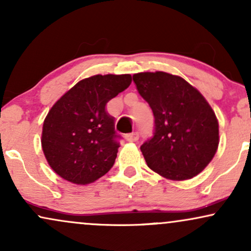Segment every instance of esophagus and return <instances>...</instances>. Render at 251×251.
Listing matches in <instances>:
<instances>
[{
	"label": "esophagus",
	"instance_id": "1",
	"mask_svg": "<svg viewBox=\"0 0 251 251\" xmlns=\"http://www.w3.org/2000/svg\"><path fill=\"white\" fill-rule=\"evenodd\" d=\"M126 142H137L138 141V132H131V134H128L125 136Z\"/></svg>",
	"mask_w": 251,
	"mask_h": 251
}]
</instances>
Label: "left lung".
Returning <instances> with one entry per match:
<instances>
[{
  "label": "left lung",
  "instance_id": "obj_1",
  "mask_svg": "<svg viewBox=\"0 0 251 251\" xmlns=\"http://www.w3.org/2000/svg\"><path fill=\"white\" fill-rule=\"evenodd\" d=\"M154 116V135L141 145L148 166L170 180L196 177L219 147V122L202 94L181 76L157 71L132 75Z\"/></svg>",
  "mask_w": 251,
  "mask_h": 251
}]
</instances>
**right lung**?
Here are the masks:
<instances>
[{
	"label": "right lung",
	"mask_w": 251,
	"mask_h": 251,
	"mask_svg": "<svg viewBox=\"0 0 251 251\" xmlns=\"http://www.w3.org/2000/svg\"><path fill=\"white\" fill-rule=\"evenodd\" d=\"M130 74H106L80 80L52 106L42 131L49 165L65 180L86 185L115 163L120 145L107 102L130 86Z\"/></svg>",
	"instance_id": "right-lung-1"
}]
</instances>
